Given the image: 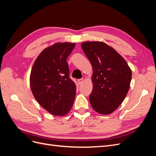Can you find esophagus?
I'll return each mask as SVG.
<instances>
[{
	"label": "esophagus",
	"instance_id": "1",
	"mask_svg": "<svg viewBox=\"0 0 156 156\" xmlns=\"http://www.w3.org/2000/svg\"><path fill=\"white\" fill-rule=\"evenodd\" d=\"M77 82L79 83V85H81V84L83 83V79H79L77 80Z\"/></svg>",
	"mask_w": 156,
	"mask_h": 156
}]
</instances>
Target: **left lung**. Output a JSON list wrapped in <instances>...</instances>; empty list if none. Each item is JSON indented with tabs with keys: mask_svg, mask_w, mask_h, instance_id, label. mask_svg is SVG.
<instances>
[{
	"mask_svg": "<svg viewBox=\"0 0 156 156\" xmlns=\"http://www.w3.org/2000/svg\"><path fill=\"white\" fill-rule=\"evenodd\" d=\"M81 46L93 68L90 104L98 113L111 114L127 95L131 70L123 57L103 42L87 41Z\"/></svg>",
	"mask_w": 156,
	"mask_h": 156,
	"instance_id": "8db88e82",
	"label": "left lung"
}]
</instances>
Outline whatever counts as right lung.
I'll list each match as a JSON object with an SVG mask.
<instances>
[{
	"label": "right lung",
	"mask_w": 156,
	"mask_h": 156,
	"mask_svg": "<svg viewBox=\"0 0 156 156\" xmlns=\"http://www.w3.org/2000/svg\"><path fill=\"white\" fill-rule=\"evenodd\" d=\"M74 43H57L45 49L33 64L30 77L32 92L39 104L55 116H64L72 108L76 94L69 78L66 59Z\"/></svg>",
	"instance_id": "add662e5"
}]
</instances>
